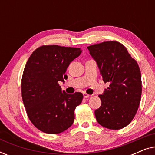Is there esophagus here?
Wrapping results in <instances>:
<instances>
[{
    "label": "esophagus",
    "mask_w": 155,
    "mask_h": 155,
    "mask_svg": "<svg viewBox=\"0 0 155 155\" xmlns=\"http://www.w3.org/2000/svg\"><path fill=\"white\" fill-rule=\"evenodd\" d=\"M90 96V94H87V93H85V92H83V97H84V98H87V97H89Z\"/></svg>",
    "instance_id": "34e87169"
}]
</instances>
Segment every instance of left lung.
Here are the masks:
<instances>
[{
  "mask_svg": "<svg viewBox=\"0 0 155 155\" xmlns=\"http://www.w3.org/2000/svg\"><path fill=\"white\" fill-rule=\"evenodd\" d=\"M87 48L96 61L103 81L110 83L103 94L99 95L101 104L94 111L96 119L104 128L121 129L130 124L139 107L140 70L119 42L104 41Z\"/></svg>",
  "mask_w": 155,
  "mask_h": 155,
  "instance_id": "left-lung-1",
  "label": "left lung"
}]
</instances>
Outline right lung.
<instances>
[{"mask_svg": "<svg viewBox=\"0 0 155 155\" xmlns=\"http://www.w3.org/2000/svg\"><path fill=\"white\" fill-rule=\"evenodd\" d=\"M82 51L80 48L41 46L27 61L21 83L22 100L29 120L42 132L58 134L73 124L74 111L83 95L67 94L58 82L64 83L68 67Z\"/></svg>", "mask_w": 155, "mask_h": 155, "instance_id": "add662e5", "label": "right lung"}]
</instances>
